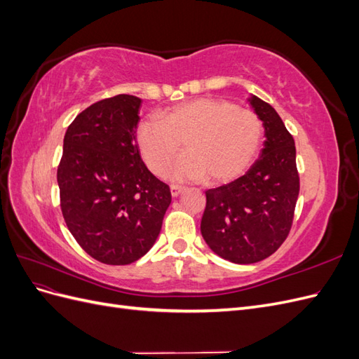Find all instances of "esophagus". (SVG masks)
I'll use <instances>...</instances> for the list:
<instances>
[{
	"instance_id": "1",
	"label": "esophagus",
	"mask_w": 359,
	"mask_h": 359,
	"mask_svg": "<svg viewBox=\"0 0 359 359\" xmlns=\"http://www.w3.org/2000/svg\"><path fill=\"white\" fill-rule=\"evenodd\" d=\"M184 191V189L182 187H180V186H170V193H172V196L173 198H177V196H180V194Z\"/></svg>"
}]
</instances>
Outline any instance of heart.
Returning a JSON list of instances; mask_svg holds the SVG:
<instances>
[{"mask_svg": "<svg viewBox=\"0 0 359 359\" xmlns=\"http://www.w3.org/2000/svg\"><path fill=\"white\" fill-rule=\"evenodd\" d=\"M264 121L253 111L235 103L199 97L181 102L149 116L137 127L140 153L156 175H163L180 149H186L173 165V181H205L212 186L229 182L244 173L259 154Z\"/></svg>", "mask_w": 359, "mask_h": 359, "instance_id": "heart-1", "label": "heart"}]
</instances>
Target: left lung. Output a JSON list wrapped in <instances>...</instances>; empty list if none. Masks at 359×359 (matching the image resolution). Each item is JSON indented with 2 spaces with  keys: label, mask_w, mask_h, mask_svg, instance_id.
Here are the masks:
<instances>
[{
  "label": "left lung",
  "mask_w": 359,
  "mask_h": 359,
  "mask_svg": "<svg viewBox=\"0 0 359 359\" xmlns=\"http://www.w3.org/2000/svg\"><path fill=\"white\" fill-rule=\"evenodd\" d=\"M264 121L260 157L245 175L206 190L201 222L205 243L233 264H255L277 252L287 238L299 193L297 149L276 109L259 97L248 99Z\"/></svg>",
  "instance_id": "obj_1"
}]
</instances>
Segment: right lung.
<instances>
[{
    "label": "right lung",
    "instance_id": "right-lung-1",
    "mask_svg": "<svg viewBox=\"0 0 359 359\" xmlns=\"http://www.w3.org/2000/svg\"><path fill=\"white\" fill-rule=\"evenodd\" d=\"M139 97L86 107L64 136L57 180L70 233L95 260L128 265L154 245L170 205L168 184L148 170L136 144Z\"/></svg>",
    "mask_w": 359,
    "mask_h": 359
}]
</instances>
